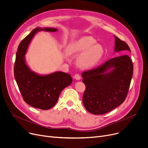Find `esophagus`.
<instances>
[{"mask_svg":"<svg viewBox=\"0 0 148 148\" xmlns=\"http://www.w3.org/2000/svg\"><path fill=\"white\" fill-rule=\"evenodd\" d=\"M74 79H75L76 80H80L81 79V77H80V75L79 74H75V75L74 76Z\"/></svg>","mask_w":148,"mask_h":148,"instance_id":"obj_1","label":"esophagus"}]
</instances>
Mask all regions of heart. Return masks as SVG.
<instances>
[{"label": "heart", "instance_id": "b5f03b06", "mask_svg": "<svg viewBox=\"0 0 148 148\" xmlns=\"http://www.w3.org/2000/svg\"><path fill=\"white\" fill-rule=\"evenodd\" d=\"M103 46L96 43L92 36H85L75 40L66 49V53L70 56H77V64L82 68L89 69L94 67L101 59L104 54Z\"/></svg>", "mask_w": 148, "mask_h": 148}]
</instances>
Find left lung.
Returning a JSON list of instances; mask_svg holds the SVG:
<instances>
[{"label": "left lung", "mask_w": 148, "mask_h": 148, "mask_svg": "<svg viewBox=\"0 0 148 148\" xmlns=\"http://www.w3.org/2000/svg\"><path fill=\"white\" fill-rule=\"evenodd\" d=\"M114 53L122 56L108 60L97 68L83 72L82 76L86 86L83 103L94 114H103L113 110L125 101L133 74V65L127 55L131 52L126 42L114 35Z\"/></svg>", "instance_id": "obj_1"}]
</instances>
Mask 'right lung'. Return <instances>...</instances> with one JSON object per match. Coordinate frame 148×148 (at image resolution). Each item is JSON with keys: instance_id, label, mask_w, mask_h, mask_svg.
Wrapping results in <instances>:
<instances>
[{"instance_id": "obj_1", "label": "right lung", "mask_w": 148, "mask_h": 148, "mask_svg": "<svg viewBox=\"0 0 148 148\" xmlns=\"http://www.w3.org/2000/svg\"><path fill=\"white\" fill-rule=\"evenodd\" d=\"M58 29L40 27L34 29L18 45L14 64V77L25 101L33 107L49 110L58 102L62 90L73 82L69 74L56 71L46 75L31 69L26 60V53L35 35L41 31L54 32Z\"/></svg>"}]
</instances>
